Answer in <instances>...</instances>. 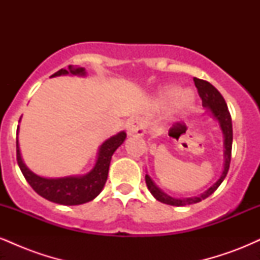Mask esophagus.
<instances>
[{
    "instance_id": "1",
    "label": "esophagus",
    "mask_w": 260,
    "mask_h": 260,
    "mask_svg": "<svg viewBox=\"0 0 260 260\" xmlns=\"http://www.w3.org/2000/svg\"><path fill=\"white\" fill-rule=\"evenodd\" d=\"M145 122L140 118H132L127 123L128 136H144L145 133Z\"/></svg>"
}]
</instances>
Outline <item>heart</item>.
I'll use <instances>...</instances> for the list:
<instances>
[{
	"instance_id": "obj_1",
	"label": "heart",
	"mask_w": 260,
	"mask_h": 260,
	"mask_svg": "<svg viewBox=\"0 0 260 260\" xmlns=\"http://www.w3.org/2000/svg\"><path fill=\"white\" fill-rule=\"evenodd\" d=\"M194 105V96L190 92H182L176 85H165L157 90L154 96V106L156 109H166L170 106L169 115L172 120L184 117Z\"/></svg>"
}]
</instances>
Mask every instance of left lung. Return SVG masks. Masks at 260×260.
<instances>
[{
    "label": "left lung",
    "mask_w": 260,
    "mask_h": 260,
    "mask_svg": "<svg viewBox=\"0 0 260 260\" xmlns=\"http://www.w3.org/2000/svg\"><path fill=\"white\" fill-rule=\"evenodd\" d=\"M194 84L198 89L199 96H201L203 107L207 109V112L211 118H214L217 123H219L220 129L222 132L223 138V169L220 175L219 180H217L213 186L208 188L205 192L196 197H189V198H175L168 193L164 192L161 188L157 186L155 182L151 180V177L148 174L145 175V182H147L148 189L156 201H159L164 204L174 205V207H184V205L196 204V203L202 202L203 199L208 198L209 196L213 194L217 189V187L222 183L225 180L226 175L229 172L230 161H231V150H232V121L231 115H230L228 105H226L225 100H223L222 95L217 91L215 86H213L207 80L193 78Z\"/></svg>",
    "instance_id": "left-lung-1"
}]
</instances>
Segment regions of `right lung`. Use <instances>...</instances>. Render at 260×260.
<instances>
[{
  "label": "right lung",
  "mask_w": 260,
  "mask_h": 260,
  "mask_svg": "<svg viewBox=\"0 0 260 260\" xmlns=\"http://www.w3.org/2000/svg\"><path fill=\"white\" fill-rule=\"evenodd\" d=\"M66 74L85 77L86 72L85 68L74 67L71 64L68 66V70L62 68L58 72L52 74L51 77L66 76ZM18 133H19V126L17 129V161L26 182L30 184L32 189L39 196L47 199V201L62 205L84 204V203L92 201L100 194L106 183L112 155L117 150L118 147L123 144L127 137L126 132L122 131V132H118L115 136L106 139L98 149L96 160H95L94 166L88 174L82 176H67V177L59 178H47L34 174L24 164L22 159V154H20Z\"/></svg>",
  "instance_id": "obj_1"
}]
</instances>
